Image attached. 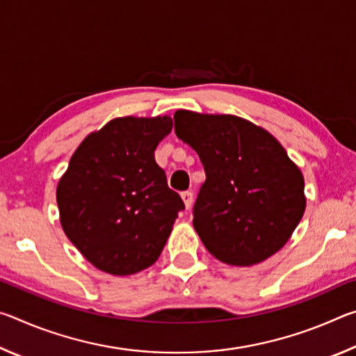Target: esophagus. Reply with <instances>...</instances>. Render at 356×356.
<instances>
[{
  "mask_svg": "<svg viewBox=\"0 0 356 356\" xmlns=\"http://www.w3.org/2000/svg\"><path fill=\"white\" fill-rule=\"evenodd\" d=\"M182 201L185 204V209L188 210L193 206V193L191 191H185L182 193Z\"/></svg>",
  "mask_w": 356,
  "mask_h": 356,
  "instance_id": "esophagus-1",
  "label": "esophagus"
}]
</instances>
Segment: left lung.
Returning <instances> with one entry per match:
<instances>
[{
    "mask_svg": "<svg viewBox=\"0 0 356 356\" xmlns=\"http://www.w3.org/2000/svg\"><path fill=\"white\" fill-rule=\"evenodd\" d=\"M206 170L193 226L210 254L250 267L278 252L306 209L305 179L276 138L232 114L174 113Z\"/></svg>",
    "mask_w": 356,
    "mask_h": 356,
    "instance_id": "8db88e82",
    "label": "left lung"
}]
</instances>
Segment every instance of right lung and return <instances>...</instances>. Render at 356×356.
Listing matches in <instances>:
<instances>
[{
    "label": "right lung",
    "instance_id": "right-lung-1",
    "mask_svg": "<svg viewBox=\"0 0 356 356\" xmlns=\"http://www.w3.org/2000/svg\"><path fill=\"white\" fill-rule=\"evenodd\" d=\"M170 116L116 118L89 134L59 179V221L95 268L141 272L160 257L184 202L156 165Z\"/></svg>",
    "mask_w": 356,
    "mask_h": 356
}]
</instances>
